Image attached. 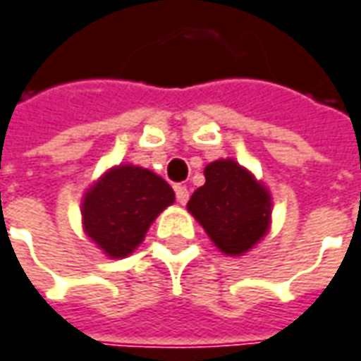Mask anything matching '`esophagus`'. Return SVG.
Returning a JSON list of instances; mask_svg holds the SVG:
<instances>
[{
  "label": "esophagus",
  "instance_id": "esophagus-1",
  "mask_svg": "<svg viewBox=\"0 0 361 361\" xmlns=\"http://www.w3.org/2000/svg\"><path fill=\"white\" fill-rule=\"evenodd\" d=\"M176 199H178V203L180 205H185L189 199V191L185 185H176Z\"/></svg>",
  "mask_w": 361,
  "mask_h": 361
}]
</instances>
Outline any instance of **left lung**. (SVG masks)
Returning <instances> with one entry per match:
<instances>
[{"label": "left lung", "mask_w": 361, "mask_h": 361, "mask_svg": "<svg viewBox=\"0 0 361 361\" xmlns=\"http://www.w3.org/2000/svg\"><path fill=\"white\" fill-rule=\"evenodd\" d=\"M191 215L224 254L240 256L266 234L269 193L234 160H216L205 168V185L188 203Z\"/></svg>", "instance_id": "8db88e82"}]
</instances>
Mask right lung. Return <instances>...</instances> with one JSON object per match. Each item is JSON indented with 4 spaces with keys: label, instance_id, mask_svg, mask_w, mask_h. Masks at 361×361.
<instances>
[{
    "label": "right lung",
    "instance_id": "1",
    "mask_svg": "<svg viewBox=\"0 0 361 361\" xmlns=\"http://www.w3.org/2000/svg\"><path fill=\"white\" fill-rule=\"evenodd\" d=\"M173 199V189L154 172L119 166L105 173L85 195L82 211L85 233L107 256L125 258Z\"/></svg>",
    "mask_w": 361,
    "mask_h": 361
}]
</instances>
